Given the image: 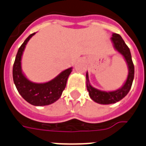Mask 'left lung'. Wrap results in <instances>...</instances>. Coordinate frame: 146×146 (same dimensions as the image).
Masks as SVG:
<instances>
[{"label":"left lung","instance_id":"left-lung-1","mask_svg":"<svg viewBox=\"0 0 146 146\" xmlns=\"http://www.w3.org/2000/svg\"><path fill=\"white\" fill-rule=\"evenodd\" d=\"M111 41L113 44L114 48L117 50L119 54H121L125 58L127 62V68H128V74L125 84L121 88L114 91L106 92L98 90L91 86L89 80L88 72H86V88L90 97L94 102L101 104H110L116 103L119 102L124 97L127 96L131 90L133 78H134V66H133L132 58H131V51L129 48L125 44V41L122 39L121 36L117 33H113L111 37Z\"/></svg>","mask_w":146,"mask_h":146}]
</instances>
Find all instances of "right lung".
I'll return each mask as SVG.
<instances>
[{
    "label": "right lung",
    "instance_id": "1",
    "mask_svg": "<svg viewBox=\"0 0 146 146\" xmlns=\"http://www.w3.org/2000/svg\"><path fill=\"white\" fill-rule=\"evenodd\" d=\"M35 34L36 33L30 35L18 50L13 68V80L18 92L26 102L34 106L49 105L60 98L72 68L62 71L56 78L46 83L38 84L28 80L22 72L21 57L26 44Z\"/></svg>",
    "mask_w": 146,
    "mask_h": 146
}]
</instances>
